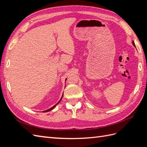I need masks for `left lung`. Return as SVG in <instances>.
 I'll return each mask as SVG.
<instances>
[{
	"instance_id": "left-lung-1",
	"label": "left lung",
	"mask_w": 147,
	"mask_h": 147,
	"mask_svg": "<svg viewBox=\"0 0 147 147\" xmlns=\"http://www.w3.org/2000/svg\"><path fill=\"white\" fill-rule=\"evenodd\" d=\"M132 45H134V47H136V46H135V43H134V42H133V41H132Z\"/></svg>"
}]
</instances>
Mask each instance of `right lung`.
<instances>
[{
	"label": "right lung",
	"mask_w": 147,
	"mask_h": 147,
	"mask_svg": "<svg viewBox=\"0 0 147 147\" xmlns=\"http://www.w3.org/2000/svg\"><path fill=\"white\" fill-rule=\"evenodd\" d=\"M63 96H62L61 97V99H60V100L58 102H57V103L56 104V105H55L54 106H53V107H52L51 108H50V109H48V110H45V111H43V112H50V111H51V110H52L53 109H54L55 107H56V106L57 105V104H58L59 103V102H60V101L61 100V99H62V98H63Z\"/></svg>",
	"instance_id": "1"
}]
</instances>
